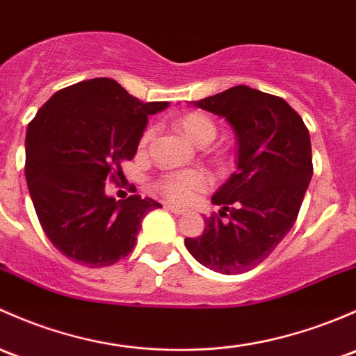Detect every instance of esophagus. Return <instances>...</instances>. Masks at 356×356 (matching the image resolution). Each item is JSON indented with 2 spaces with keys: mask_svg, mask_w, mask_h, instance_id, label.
<instances>
[{
  "mask_svg": "<svg viewBox=\"0 0 356 356\" xmlns=\"http://www.w3.org/2000/svg\"><path fill=\"white\" fill-rule=\"evenodd\" d=\"M165 208L170 213H174V215H184V213L188 211V209H186V208H181V207H177V204H172V203H167Z\"/></svg>",
  "mask_w": 356,
  "mask_h": 356,
  "instance_id": "obj_1",
  "label": "esophagus"
}]
</instances>
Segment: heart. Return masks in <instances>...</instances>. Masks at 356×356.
Segmentation results:
<instances>
[{"label": "heart", "instance_id": "obj_1", "mask_svg": "<svg viewBox=\"0 0 356 356\" xmlns=\"http://www.w3.org/2000/svg\"><path fill=\"white\" fill-rule=\"evenodd\" d=\"M177 128L196 145H208L216 136V126L211 119L201 112H189L177 119ZM155 129L148 128L141 136V147L152 141ZM208 175L203 170L191 168V170L170 172L163 175L160 181V191L177 203H188L197 193L208 188Z\"/></svg>", "mask_w": 356, "mask_h": 356}]
</instances>
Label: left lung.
<instances>
[{"mask_svg":"<svg viewBox=\"0 0 356 356\" xmlns=\"http://www.w3.org/2000/svg\"><path fill=\"white\" fill-rule=\"evenodd\" d=\"M194 107L223 118L237 140V170L211 197L220 216L186 238L191 256L223 275L263 263L291 230L312 179V148L304 121L283 99L237 85Z\"/></svg>","mask_w":356,"mask_h":356,"instance_id":"left-lung-1","label":"left lung"}]
</instances>
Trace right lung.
<instances>
[{
  "instance_id": "right-lung-1",
  "label": "right lung",
  "mask_w": 356,
  "mask_h": 356,
  "mask_svg": "<svg viewBox=\"0 0 356 356\" xmlns=\"http://www.w3.org/2000/svg\"><path fill=\"white\" fill-rule=\"evenodd\" d=\"M112 78L66 87L40 107L25 136V177L37 218L52 245L78 264L111 266L136 245L141 220L162 204L138 194L115 201L106 182L136 155L148 115Z\"/></svg>"
}]
</instances>
